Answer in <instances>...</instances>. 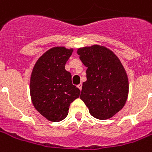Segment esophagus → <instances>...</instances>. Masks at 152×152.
<instances>
[{
  "label": "esophagus",
  "mask_w": 152,
  "mask_h": 152,
  "mask_svg": "<svg viewBox=\"0 0 152 152\" xmlns=\"http://www.w3.org/2000/svg\"><path fill=\"white\" fill-rule=\"evenodd\" d=\"M77 87L79 88L80 90H81V89H82V85H81V84H80V85H78V86H77Z\"/></svg>",
  "instance_id": "1"
}]
</instances>
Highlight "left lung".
<instances>
[{"instance_id": "obj_1", "label": "left lung", "mask_w": 152, "mask_h": 152, "mask_svg": "<svg viewBox=\"0 0 152 152\" xmlns=\"http://www.w3.org/2000/svg\"><path fill=\"white\" fill-rule=\"evenodd\" d=\"M77 54L88 67L80 98L95 118H110L123 108L129 93L122 63L112 50L99 45L79 48Z\"/></svg>"}]
</instances>
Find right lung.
Returning <instances> with one entry per match:
<instances>
[{
  "label": "right lung",
  "instance_id": "obj_1",
  "mask_svg": "<svg viewBox=\"0 0 152 152\" xmlns=\"http://www.w3.org/2000/svg\"><path fill=\"white\" fill-rule=\"evenodd\" d=\"M73 49L56 47L46 51L34 66L30 91L34 106L51 122H60L68 114L72 102L80 91L72 83L65 64Z\"/></svg>",
  "mask_w": 152,
  "mask_h": 152
}]
</instances>
